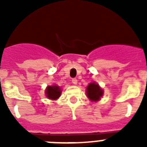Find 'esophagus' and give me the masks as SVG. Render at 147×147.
<instances>
[{
	"label": "esophagus",
	"instance_id": "1",
	"mask_svg": "<svg viewBox=\"0 0 147 147\" xmlns=\"http://www.w3.org/2000/svg\"><path fill=\"white\" fill-rule=\"evenodd\" d=\"M71 82H72L73 85H76L77 82H78V80H77L76 78H72V79H71Z\"/></svg>",
	"mask_w": 147,
	"mask_h": 147
}]
</instances>
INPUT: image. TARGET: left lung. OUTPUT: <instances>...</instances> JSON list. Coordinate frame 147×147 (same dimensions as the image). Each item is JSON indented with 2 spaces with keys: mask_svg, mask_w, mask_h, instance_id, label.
Returning <instances> with one entry per match:
<instances>
[{
  "mask_svg": "<svg viewBox=\"0 0 147 147\" xmlns=\"http://www.w3.org/2000/svg\"><path fill=\"white\" fill-rule=\"evenodd\" d=\"M87 95L91 100H94L97 101L100 98V97L103 95L102 89L99 87L98 84H95L94 82L90 83L88 86L87 87V91H86Z\"/></svg>",
  "mask_w": 147,
  "mask_h": 147,
  "instance_id": "left-lung-1",
  "label": "left lung"
}]
</instances>
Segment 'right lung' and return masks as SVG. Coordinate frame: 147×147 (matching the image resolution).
<instances>
[{
	"label": "right lung",
	"instance_id": "add662e5",
	"mask_svg": "<svg viewBox=\"0 0 147 147\" xmlns=\"http://www.w3.org/2000/svg\"><path fill=\"white\" fill-rule=\"evenodd\" d=\"M46 94H47V98L52 100H55L57 98H59L60 94H61V90L59 87L53 85V86H48L46 91Z\"/></svg>",
	"mask_w": 147,
	"mask_h": 147
}]
</instances>
